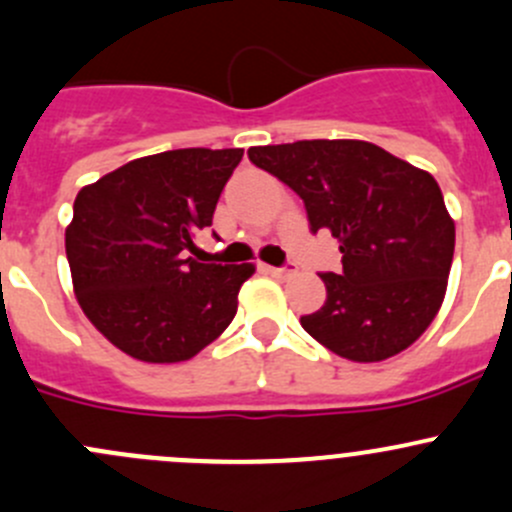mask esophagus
<instances>
[{
	"mask_svg": "<svg viewBox=\"0 0 512 512\" xmlns=\"http://www.w3.org/2000/svg\"><path fill=\"white\" fill-rule=\"evenodd\" d=\"M267 272H270L272 277H280V280H282V277L294 275L297 270H294V265H282V267H267Z\"/></svg>",
	"mask_w": 512,
	"mask_h": 512,
	"instance_id": "obj_1",
	"label": "esophagus"
}]
</instances>
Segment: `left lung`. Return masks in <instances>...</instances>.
Instances as JSON below:
<instances>
[{
  "label": "left lung",
  "mask_w": 512,
  "mask_h": 512,
  "mask_svg": "<svg viewBox=\"0 0 512 512\" xmlns=\"http://www.w3.org/2000/svg\"><path fill=\"white\" fill-rule=\"evenodd\" d=\"M302 198L309 230H329L342 272H322L327 302L304 332L352 361L404 352L446 294L456 227L431 173L366 141H297L247 151Z\"/></svg>",
  "instance_id": "left-lung-1"
}]
</instances>
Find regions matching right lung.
<instances>
[{"mask_svg": "<svg viewBox=\"0 0 512 512\" xmlns=\"http://www.w3.org/2000/svg\"><path fill=\"white\" fill-rule=\"evenodd\" d=\"M242 148H178L131 160L86 185L66 230L74 292L91 324L151 364L195 356L225 332L252 265L188 257Z\"/></svg>", "mask_w": 512, "mask_h": 512, "instance_id": "1", "label": "right lung"}]
</instances>
